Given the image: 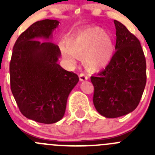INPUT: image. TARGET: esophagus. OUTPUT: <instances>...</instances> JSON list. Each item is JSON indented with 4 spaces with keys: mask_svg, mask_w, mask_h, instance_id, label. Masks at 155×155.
<instances>
[{
    "mask_svg": "<svg viewBox=\"0 0 155 155\" xmlns=\"http://www.w3.org/2000/svg\"><path fill=\"white\" fill-rule=\"evenodd\" d=\"M79 79H80L81 81H87L88 79V77L84 74L81 73L79 74Z\"/></svg>",
    "mask_w": 155,
    "mask_h": 155,
    "instance_id": "obj_1",
    "label": "esophagus"
}]
</instances>
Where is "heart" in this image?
Listing matches in <instances>:
<instances>
[{
  "mask_svg": "<svg viewBox=\"0 0 155 155\" xmlns=\"http://www.w3.org/2000/svg\"><path fill=\"white\" fill-rule=\"evenodd\" d=\"M60 48L66 61L74 63L77 57L83 59L84 67L98 71L110 63L114 53L111 35L99 27H90L73 34L61 42Z\"/></svg>",
  "mask_w": 155,
  "mask_h": 155,
  "instance_id": "1",
  "label": "heart"
}]
</instances>
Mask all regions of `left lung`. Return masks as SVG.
Listing matches in <instances>:
<instances>
[{
	"mask_svg": "<svg viewBox=\"0 0 155 155\" xmlns=\"http://www.w3.org/2000/svg\"><path fill=\"white\" fill-rule=\"evenodd\" d=\"M116 52L105 70L91 77L93 103L106 118H117L137 107L147 75L146 60L139 39L125 25L114 20Z\"/></svg>",
	"mask_w": 155,
	"mask_h": 155,
	"instance_id": "1",
	"label": "left lung"
}]
</instances>
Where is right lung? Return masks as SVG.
<instances>
[{"instance_id": "1", "label": "right lung", "mask_w": 155, "mask_h": 155, "mask_svg": "<svg viewBox=\"0 0 155 155\" xmlns=\"http://www.w3.org/2000/svg\"><path fill=\"white\" fill-rule=\"evenodd\" d=\"M45 19L30 25L14 45L10 62L11 89L21 114L41 124L57 123L63 118L68 95L78 76L57 64L61 53L50 39L59 25Z\"/></svg>"}]
</instances>
